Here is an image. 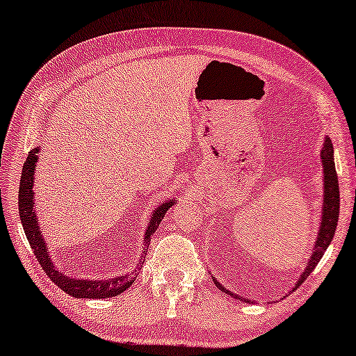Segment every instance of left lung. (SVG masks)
Returning a JSON list of instances; mask_svg holds the SVG:
<instances>
[{
  "label": "left lung",
  "mask_w": 356,
  "mask_h": 356,
  "mask_svg": "<svg viewBox=\"0 0 356 356\" xmlns=\"http://www.w3.org/2000/svg\"><path fill=\"white\" fill-rule=\"evenodd\" d=\"M321 163H323L324 186H323V209H321L319 230H318V236H316L314 248L311 250L308 264H306L303 274L298 277V282L295 284L293 290L298 289V286L305 282L306 277H308L311 272L314 270V267L318 266L321 257L324 256L325 250H327L330 241H332L335 228H337V222H339V209H340L339 178H337V172H335V163H334V147H332V143H330L329 136H325L324 138L323 149H321ZM212 280L213 284L217 285L218 290L225 291V293L233 296V298H240V296L233 293L232 290L225 289V286H223L213 275H212Z\"/></svg>",
  "instance_id": "8db88e82"
}]
</instances>
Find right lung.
Returning <instances> with one entry per match:
<instances>
[{
	"label": "right lung",
	"mask_w": 356,
	"mask_h": 356,
	"mask_svg": "<svg viewBox=\"0 0 356 356\" xmlns=\"http://www.w3.org/2000/svg\"><path fill=\"white\" fill-rule=\"evenodd\" d=\"M38 150H40V145L33 147L31 152H29V157L22 167V175H21V184H19V216H21V222L24 227V233H26L29 245H31L33 254H35L37 261L40 262L42 269L47 272V275L50 277L53 284H56L63 291H66L67 295L74 296V298H113V296H118L123 293L124 290H128L136 277H131L129 274L116 275L111 277V279H77V277H71L65 274V272L58 269L53 262L50 251H48V246L45 243V236L42 235L40 223H38L37 212H35V193H33V183H35V167L38 162ZM178 199H168V201H163L159 204L157 207L154 209V212L150 213L147 228L144 232V254L147 252L150 236L154 235L155 230L159 228V223L162 222L165 213L170 207H173L177 204ZM144 254L140 259H144ZM140 264V262H139ZM138 264V266H139ZM139 269V267H138Z\"/></svg>",
	"instance_id": "right-lung-1"
}]
</instances>
